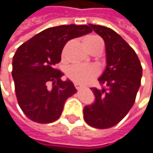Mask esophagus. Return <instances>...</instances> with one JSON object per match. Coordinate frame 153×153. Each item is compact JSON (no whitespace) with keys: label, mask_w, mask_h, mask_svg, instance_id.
<instances>
[{"label":"esophagus","mask_w":153,"mask_h":153,"mask_svg":"<svg viewBox=\"0 0 153 153\" xmlns=\"http://www.w3.org/2000/svg\"><path fill=\"white\" fill-rule=\"evenodd\" d=\"M75 88L77 90H81V89H83V87H81V85H77V84H75Z\"/></svg>","instance_id":"34e87169"}]
</instances>
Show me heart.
<instances>
[{
    "mask_svg": "<svg viewBox=\"0 0 153 153\" xmlns=\"http://www.w3.org/2000/svg\"><path fill=\"white\" fill-rule=\"evenodd\" d=\"M98 42L102 41L97 36H88L85 39V44L88 50L91 49L92 46ZM98 74L99 69L94 65H72L68 69V77L77 85H87L97 77Z\"/></svg>",
    "mask_w": 153,
    "mask_h": 153,
    "instance_id": "1",
    "label": "heart"
}]
</instances>
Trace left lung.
<instances>
[{
  "instance_id": "obj_1",
  "label": "left lung",
  "mask_w": 153,
  "mask_h": 153,
  "mask_svg": "<svg viewBox=\"0 0 153 153\" xmlns=\"http://www.w3.org/2000/svg\"><path fill=\"white\" fill-rule=\"evenodd\" d=\"M105 45L107 66L98 79L104 87L91 88L95 101L84 108V119L96 128L117 125L128 114L141 85L142 65L135 51L111 28L89 25Z\"/></svg>"
}]
</instances>
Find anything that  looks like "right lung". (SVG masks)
<instances>
[{
    "label": "right lung",
    "mask_w": 153,
    "mask_h": 153,
    "mask_svg": "<svg viewBox=\"0 0 153 153\" xmlns=\"http://www.w3.org/2000/svg\"><path fill=\"white\" fill-rule=\"evenodd\" d=\"M91 31L85 25L54 26L18 48L12 62V77L18 104L30 120L48 124L61 116L66 99L77 90L71 81H62L64 74L55 66L69 40Z\"/></svg>",
    "instance_id": "add662e5"
}]
</instances>
